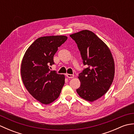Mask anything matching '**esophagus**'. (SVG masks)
Returning <instances> with one entry per match:
<instances>
[{
    "instance_id": "esophagus-1",
    "label": "esophagus",
    "mask_w": 134,
    "mask_h": 134,
    "mask_svg": "<svg viewBox=\"0 0 134 134\" xmlns=\"http://www.w3.org/2000/svg\"><path fill=\"white\" fill-rule=\"evenodd\" d=\"M66 76H67V77L69 78H73L74 77V75L72 74H67Z\"/></svg>"
}]
</instances>
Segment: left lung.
Returning a JSON list of instances; mask_svg holds the SVG:
<instances>
[{
	"label": "left lung",
	"instance_id": "obj_1",
	"mask_svg": "<svg viewBox=\"0 0 134 134\" xmlns=\"http://www.w3.org/2000/svg\"><path fill=\"white\" fill-rule=\"evenodd\" d=\"M77 44L83 65L79 74L81 86L76 92L81 98L93 102L109 89L115 74L113 59L107 45L93 32L87 30L71 35Z\"/></svg>",
	"mask_w": 134,
	"mask_h": 134
}]
</instances>
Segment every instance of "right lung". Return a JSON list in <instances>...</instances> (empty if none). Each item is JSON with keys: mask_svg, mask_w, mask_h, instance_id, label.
Returning a JSON list of instances; mask_svg holds the SVG:
<instances>
[{"mask_svg": "<svg viewBox=\"0 0 134 134\" xmlns=\"http://www.w3.org/2000/svg\"><path fill=\"white\" fill-rule=\"evenodd\" d=\"M65 36L40 37L25 53L21 64V76L28 92L43 104H49L58 98L65 82L64 75L51 71L55 64L53 56L58 48L67 40Z\"/></svg>", "mask_w": 134, "mask_h": 134, "instance_id": "add662e5", "label": "right lung"}]
</instances>
